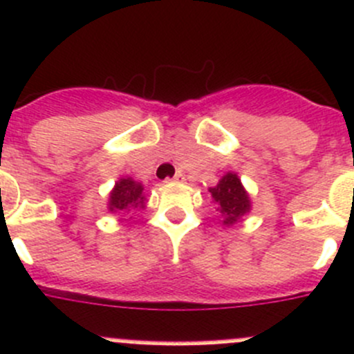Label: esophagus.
Segmentation results:
<instances>
[{
	"label": "esophagus",
	"mask_w": 354,
	"mask_h": 354,
	"mask_svg": "<svg viewBox=\"0 0 354 354\" xmlns=\"http://www.w3.org/2000/svg\"><path fill=\"white\" fill-rule=\"evenodd\" d=\"M185 180V174L181 173V171H178L176 174H174V178L171 181H183Z\"/></svg>",
	"instance_id": "1"
}]
</instances>
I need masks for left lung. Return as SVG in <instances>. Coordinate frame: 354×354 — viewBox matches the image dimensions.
<instances>
[{"label": "left lung", "mask_w": 354, "mask_h": 354, "mask_svg": "<svg viewBox=\"0 0 354 354\" xmlns=\"http://www.w3.org/2000/svg\"><path fill=\"white\" fill-rule=\"evenodd\" d=\"M211 199L216 206V211L222 214V225L232 227L241 222L250 211H252V199L250 194L241 183V178L237 173L223 174L214 187H209Z\"/></svg>", "instance_id": "8db88e82"}]
</instances>
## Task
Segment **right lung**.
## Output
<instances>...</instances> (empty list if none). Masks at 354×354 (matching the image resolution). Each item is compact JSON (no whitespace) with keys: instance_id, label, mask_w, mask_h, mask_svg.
<instances>
[{"instance_id":"1","label":"right lung","mask_w":354,"mask_h":354,"mask_svg":"<svg viewBox=\"0 0 354 354\" xmlns=\"http://www.w3.org/2000/svg\"><path fill=\"white\" fill-rule=\"evenodd\" d=\"M147 194L145 185L131 176H122L115 181L108 196V211L110 213H131V211L147 209Z\"/></svg>"}]
</instances>
